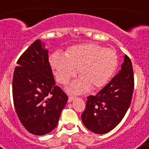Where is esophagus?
<instances>
[{
  "label": "esophagus",
  "instance_id": "obj_1",
  "mask_svg": "<svg viewBox=\"0 0 149 149\" xmlns=\"http://www.w3.org/2000/svg\"><path fill=\"white\" fill-rule=\"evenodd\" d=\"M76 97L74 95H68V102H72V101H73L75 99Z\"/></svg>",
  "mask_w": 149,
  "mask_h": 149
}]
</instances>
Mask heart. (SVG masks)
<instances>
[{"mask_svg": "<svg viewBox=\"0 0 149 149\" xmlns=\"http://www.w3.org/2000/svg\"><path fill=\"white\" fill-rule=\"evenodd\" d=\"M49 62L60 84H67L78 71L81 78L72 82L67 89L74 93H82L89 86L97 89L104 86L116 69L118 57L114 50L96 43H85L72 46L65 56L54 53Z\"/></svg>", "mask_w": 149, "mask_h": 149, "instance_id": "obj_1", "label": "heart"}]
</instances>
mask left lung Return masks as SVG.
I'll use <instances>...</instances> for the list:
<instances>
[{"mask_svg":"<svg viewBox=\"0 0 149 149\" xmlns=\"http://www.w3.org/2000/svg\"><path fill=\"white\" fill-rule=\"evenodd\" d=\"M134 86L132 63L125 55L119 73L96 95L87 97L86 109L81 116L85 127L98 134L113 130L128 110Z\"/></svg>","mask_w":149,"mask_h":149,"instance_id":"obj_1","label":"left lung"}]
</instances>
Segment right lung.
<instances>
[{"label":"right lung","instance_id":"right-lung-1","mask_svg":"<svg viewBox=\"0 0 149 149\" xmlns=\"http://www.w3.org/2000/svg\"><path fill=\"white\" fill-rule=\"evenodd\" d=\"M13 80L14 106L30 134L42 136L56 127L68 96L55 85L48 50L37 39L17 62Z\"/></svg>","mask_w":149,"mask_h":149}]
</instances>
